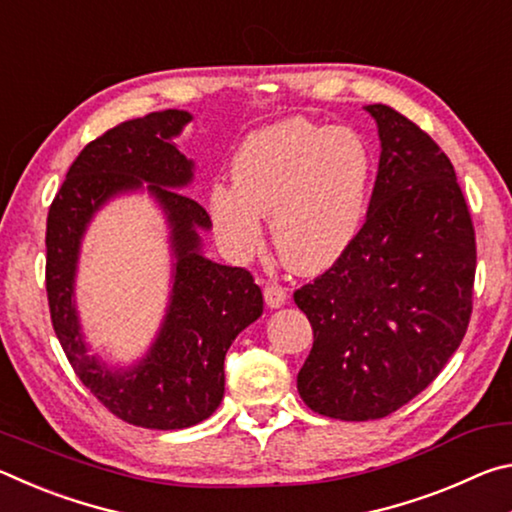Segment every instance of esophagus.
<instances>
[{
    "mask_svg": "<svg viewBox=\"0 0 512 512\" xmlns=\"http://www.w3.org/2000/svg\"><path fill=\"white\" fill-rule=\"evenodd\" d=\"M264 300H266V305L271 307V309L282 307L284 302L289 300V289L282 287V284H266Z\"/></svg>",
    "mask_w": 512,
    "mask_h": 512,
    "instance_id": "esophagus-1",
    "label": "esophagus"
}]
</instances>
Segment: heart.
Listing matches in <instances>:
<instances>
[{
  "instance_id": "1",
  "label": "heart",
  "mask_w": 512,
  "mask_h": 512,
  "mask_svg": "<svg viewBox=\"0 0 512 512\" xmlns=\"http://www.w3.org/2000/svg\"><path fill=\"white\" fill-rule=\"evenodd\" d=\"M232 187L207 194L214 230L237 259L264 244L271 223L277 255L291 271L316 275L357 239L372 187V155L359 133L284 119L250 133L230 164Z\"/></svg>"
}]
</instances>
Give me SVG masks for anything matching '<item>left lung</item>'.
Masks as SVG:
<instances>
[{
	"instance_id": "8db88e82",
	"label": "left lung",
	"mask_w": 512,
	"mask_h": 512,
	"mask_svg": "<svg viewBox=\"0 0 512 512\" xmlns=\"http://www.w3.org/2000/svg\"><path fill=\"white\" fill-rule=\"evenodd\" d=\"M368 216L339 262L293 293L314 345L298 372L311 411L379 420L411 402L458 350L472 316L476 241L447 155L384 103Z\"/></svg>"
}]
</instances>
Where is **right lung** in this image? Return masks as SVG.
Wrapping results in <instances>:
<instances>
[{"label": "right lung", "mask_w": 512, "mask_h": 512, "mask_svg": "<svg viewBox=\"0 0 512 512\" xmlns=\"http://www.w3.org/2000/svg\"><path fill=\"white\" fill-rule=\"evenodd\" d=\"M189 121L185 110H162L110 128L72 162L47 216V298L58 341L90 393L119 420L144 429H185L210 418L223 400L225 352L264 311L262 289L246 268L203 255L198 230L212 228L210 214L178 192L192 183L194 162L171 140ZM144 182L172 230V296L147 357L131 369H110L84 345L75 266L91 216Z\"/></svg>", "instance_id": "obj_1"}]
</instances>
